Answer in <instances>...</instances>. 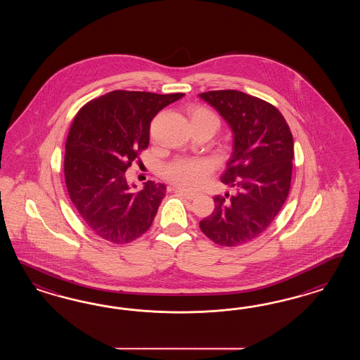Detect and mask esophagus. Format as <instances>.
<instances>
[{"label":"esophagus","mask_w":360,"mask_h":360,"mask_svg":"<svg viewBox=\"0 0 360 360\" xmlns=\"http://www.w3.org/2000/svg\"><path fill=\"white\" fill-rule=\"evenodd\" d=\"M175 193L178 195L184 196L186 199H188V200H193L195 198V194H190V193H187V191L182 190V188H175Z\"/></svg>","instance_id":"esophagus-1"}]
</instances>
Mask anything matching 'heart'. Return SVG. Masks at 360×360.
Masks as SVG:
<instances>
[{
	"instance_id": "b5f03b06",
	"label": "heart",
	"mask_w": 360,
	"mask_h": 360,
	"mask_svg": "<svg viewBox=\"0 0 360 360\" xmlns=\"http://www.w3.org/2000/svg\"><path fill=\"white\" fill-rule=\"evenodd\" d=\"M190 122L193 127L200 124H208L215 128H219L218 116L211 112L210 109L196 107L190 110ZM166 176L184 190L194 191L199 188L205 182L207 175L211 173V165L207 161L199 160H188V158H179L175 160L172 164L166 166Z\"/></svg>"
}]
</instances>
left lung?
<instances>
[{
    "label": "left lung",
    "instance_id": "1",
    "mask_svg": "<svg viewBox=\"0 0 360 360\" xmlns=\"http://www.w3.org/2000/svg\"><path fill=\"white\" fill-rule=\"evenodd\" d=\"M229 124L232 154L220 176L236 193L215 196V210L200 220L202 232L219 245L236 247L260 236L289 194L293 136L280 110L235 89L198 95Z\"/></svg>",
    "mask_w": 360,
    "mask_h": 360
}]
</instances>
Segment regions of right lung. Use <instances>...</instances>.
I'll list each match as a JSON object with an SVG mask.
<instances>
[{
  "label": "right lung",
  "instance_id": "right-lung-1",
  "mask_svg": "<svg viewBox=\"0 0 360 360\" xmlns=\"http://www.w3.org/2000/svg\"><path fill=\"white\" fill-rule=\"evenodd\" d=\"M184 96L112 91L77 112L65 142V186L79 217L98 238L125 244L150 229L166 186L148 181L134 191L125 172L148 148L153 117Z\"/></svg>",
  "mask_w": 360,
  "mask_h": 360
}]
</instances>
